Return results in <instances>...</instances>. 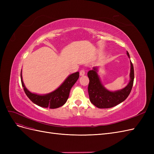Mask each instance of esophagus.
I'll use <instances>...</instances> for the list:
<instances>
[{
  "label": "esophagus",
  "mask_w": 154,
  "mask_h": 154,
  "mask_svg": "<svg viewBox=\"0 0 154 154\" xmlns=\"http://www.w3.org/2000/svg\"><path fill=\"white\" fill-rule=\"evenodd\" d=\"M85 70L84 69H82L81 71H80V76L85 75Z\"/></svg>",
  "instance_id": "esophagus-1"
}]
</instances>
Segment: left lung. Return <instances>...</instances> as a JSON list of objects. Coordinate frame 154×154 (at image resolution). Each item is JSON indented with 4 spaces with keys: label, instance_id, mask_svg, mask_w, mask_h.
<instances>
[{
    "label": "left lung",
    "instance_id": "obj_1",
    "mask_svg": "<svg viewBox=\"0 0 154 154\" xmlns=\"http://www.w3.org/2000/svg\"><path fill=\"white\" fill-rule=\"evenodd\" d=\"M127 54L130 58L128 51ZM89 79L88 92L91 103L100 109H108L115 106L125 101L131 92L134 83V71L132 62L130 61V82L128 84L122 89L114 92L109 91L102 85L97 74V68L93 67L87 72Z\"/></svg>",
    "mask_w": 154,
    "mask_h": 154
}]
</instances>
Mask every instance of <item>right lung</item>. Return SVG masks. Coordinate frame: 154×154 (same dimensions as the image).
Masks as SVG:
<instances>
[{"label": "right lung", "mask_w": 154, "mask_h": 154, "mask_svg": "<svg viewBox=\"0 0 154 154\" xmlns=\"http://www.w3.org/2000/svg\"><path fill=\"white\" fill-rule=\"evenodd\" d=\"M78 78L79 72H74L69 75L57 89L47 94L40 95L32 93L27 89L22 80V71L20 73L22 85L27 96L35 104L44 108L49 109L58 108L66 103L71 88L76 82Z\"/></svg>", "instance_id": "right-lung-1"}]
</instances>
